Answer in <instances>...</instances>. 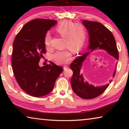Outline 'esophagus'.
Here are the masks:
<instances>
[{
    "label": "esophagus",
    "instance_id": "34e87169",
    "mask_svg": "<svg viewBox=\"0 0 129 129\" xmlns=\"http://www.w3.org/2000/svg\"><path fill=\"white\" fill-rule=\"evenodd\" d=\"M69 68V67L68 66V65H65V66H64V69L65 70V69H67V68Z\"/></svg>",
    "mask_w": 129,
    "mask_h": 129
}]
</instances>
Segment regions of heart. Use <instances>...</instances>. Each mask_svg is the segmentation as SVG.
Segmentation results:
<instances>
[{"label":"heart","mask_w":129,"mask_h":129,"mask_svg":"<svg viewBox=\"0 0 129 129\" xmlns=\"http://www.w3.org/2000/svg\"><path fill=\"white\" fill-rule=\"evenodd\" d=\"M56 31L65 38V47L69 49L57 51L51 56L53 61L58 64H66L72 58V51L77 53L81 49L85 43L87 34L82 25L76 24L69 21H63L56 28ZM51 36L49 33L45 35L44 43L45 46H51Z\"/></svg>","instance_id":"b5f03b06"}]
</instances>
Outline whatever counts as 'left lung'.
<instances>
[{
  "label": "left lung",
  "mask_w": 129,
  "mask_h": 129,
  "mask_svg": "<svg viewBox=\"0 0 129 129\" xmlns=\"http://www.w3.org/2000/svg\"><path fill=\"white\" fill-rule=\"evenodd\" d=\"M82 23L86 28L89 35L88 51L81 56L78 57L71 64L70 67L73 72L71 78V85L74 93L80 97L84 99H92L101 95L109 86V84L100 86L89 84L80 73L82 62L91 52L98 49L104 50L116 60H118V52L114 36L102 24L85 20L82 21ZM115 71L113 75V77ZM112 81H110V83Z\"/></svg>",
  "instance_id": "obj_1"
}]
</instances>
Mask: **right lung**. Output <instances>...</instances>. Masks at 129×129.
I'll use <instances>...</instances> for the list:
<instances>
[{
    "label": "right lung",
    "mask_w": 129,
    "mask_h": 129,
    "mask_svg": "<svg viewBox=\"0 0 129 129\" xmlns=\"http://www.w3.org/2000/svg\"><path fill=\"white\" fill-rule=\"evenodd\" d=\"M57 21L36 19L23 26L13 43L12 67L16 81L23 90L35 97H42L53 90L63 68L53 62L39 65L46 52L44 43L47 32Z\"/></svg>",
    "instance_id": "add662e5"
}]
</instances>
